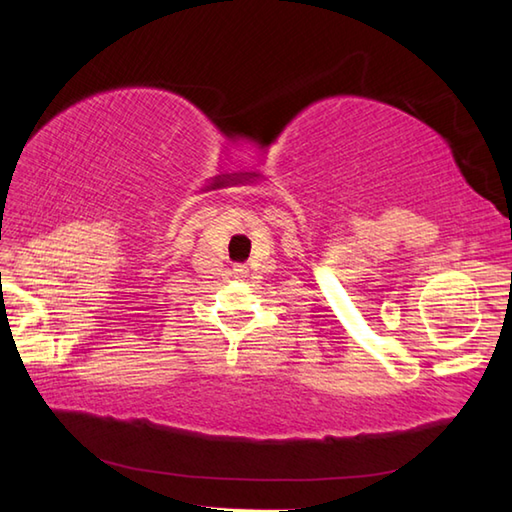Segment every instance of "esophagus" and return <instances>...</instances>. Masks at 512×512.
<instances>
[{
    "instance_id": "34e87169",
    "label": "esophagus",
    "mask_w": 512,
    "mask_h": 512,
    "mask_svg": "<svg viewBox=\"0 0 512 512\" xmlns=\"http://www.w3.org/2000/svg\"><path fill=\"white\" fill-rule=\"evenodd\" d=\"M233 273H235V277H237V279H242V277H246V275H248V268H246L244 264H237V266L233 268Z\"/></svg>"
}]
</instances>
